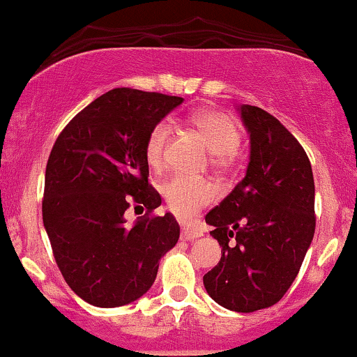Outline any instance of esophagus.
Here are the masks:
<instances>
[{"label": "esophagus", "instance_id": "obj_1", "mask_svg": "<svg viewBox=\"0 0 357 357\" xmlns=\"http://www.w3.org/2000/svg\"><path fill=\"white\" fill-rule=\"evenodd\" d=\"M180 236H182L183 241H195V238L202 237L204 232L200 229L192 227V225H182V234Z\"/></svg>", "mask_w": 357, "mask_h": 357}]
</instances>
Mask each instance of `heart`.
Instances as JSON below:
<instances>
[{
	"label": "heart",
	"mask_w": 357,
	"mask_h": 357,
	"mask_svg": "<svg viewBox=\"0 0 357 357\" xmlns=\"http://www.w3.org/2000/svg\"><path fill=\"white\" fill-rule=\"evenodd\" d=\"M192 125L204 137L208 150L213 153V165L217 170L230 169L236 157V150L241 144V132L236 121L225 113L217 110H200L190 119ZM172 127L167 120L158 121L150 130L145 142V158L153 170H158L163 163V155L169 145ZM162 195L174 213L182 219L194 217L204 205L211 204L213 190L207 182L190 180L187 177H174L162 187Z\"/></svg>",
	"instance_id": "b5f03b06"
}]
</instances>
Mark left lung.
Instances as JSON below:
<instances>
[{
	"label": "left lung",
	"instance_id": "8db88e82",
	"mask_svg": "<svg viewBox=\"0 0 357 357\" xmlns=\"http://www.w3.org/2000/svg\"><path fill=\"white\" fill-rule=\"evenodd\" d=\"M237 112L249 133V163L205 215L222 257L204 286L222 307L255 312L279 303L303 266L316 229V188L307 155L278 119L252 105Z\"/></svg>",
	"mask_w": 357,
	"mask_h": 357
}]
</instances>
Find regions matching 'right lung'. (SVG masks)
<instances>
[{"mask_svg": "<svg viewBox=\"0 0 357 357\" xmlns=\"http://www.w3.org/2000/svg\"><path fill=\"white\" fill-rule=\"evenodd\" d=\"M180 96L115 88L93 100L54 142L45 174L43 225L54 261L78 297L120 307L152 287L160 259L178 242L170 212L128 224L130 204L160 207L149 185L145 142Z\"/></svg>", "mask_w": 357, "mask_h": 357, "instance_id": "right-lung-1", "label": "right lung"}]
</instances>
